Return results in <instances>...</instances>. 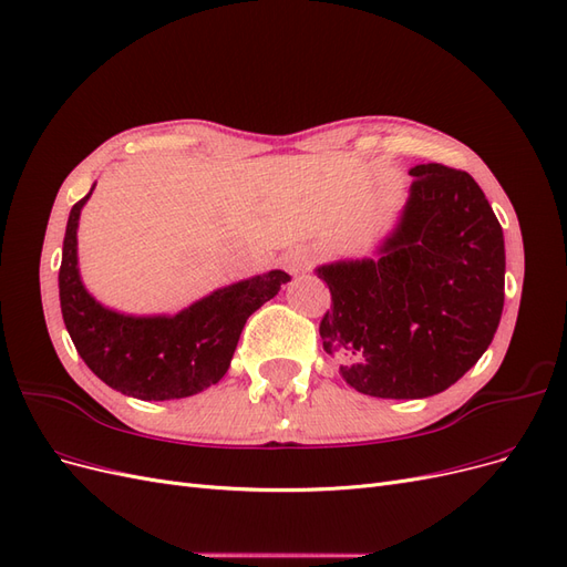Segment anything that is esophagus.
<instances>
[{
  "instance_id": "1",
  "label": "esophagus",
  "mask_w": 567,
  "mask_h": 567,
  "mask_svg": "<svg viewBox=\"0 0 567 567\" xmlns=\"http://www.w3.org/2000/svg\"><path fill=\"white\" fill-rule=\"evenodd\" d=\"M284 267L288 269V271H293V274H298V271H307L312 267V255L307 252V250H288L284 257Z\"/></svg>"
}]
</instances>
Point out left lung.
Listing matches in <instances>:
<instances>
[{
  "mask_svg": "<svg viewBox=\"0 0 567 567\" xmlns=\"http://www.w3.org/2000/svg\"><path fill=\"white\" fill-rule=\"evenodd\" d=\"M404 208L373 257L319 265V333L342 381L383 400L447 390L485 354L504 310V231L468 173L409 169Z\"/></svg>",
  "mask_w": 567,
  "mask_h": 567,
  "instance_id": "1",
  "label": "left lung"
}]
</instances>
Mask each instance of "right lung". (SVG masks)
Instances as JSON below:
<instances>
[{"label":"right lung","instance_id":"obj_1","mask_svg":"<svg viewBox=\"0 0 567 567\" xmlns=\"http://www.w3.org/2000/svg\"><path fill=\"white\" fill-rule=\"evenodd\" d=\"M94 186L68 215L59 269L63 323L84 364L109 388L144 402L192 398L219 383L248 317L290 277L281 269L255 274L213 290L177 315L113 310L90 293L80 274V213Z\"/></svg>","mask_w":567,"mask_h":567}]
</instances>
